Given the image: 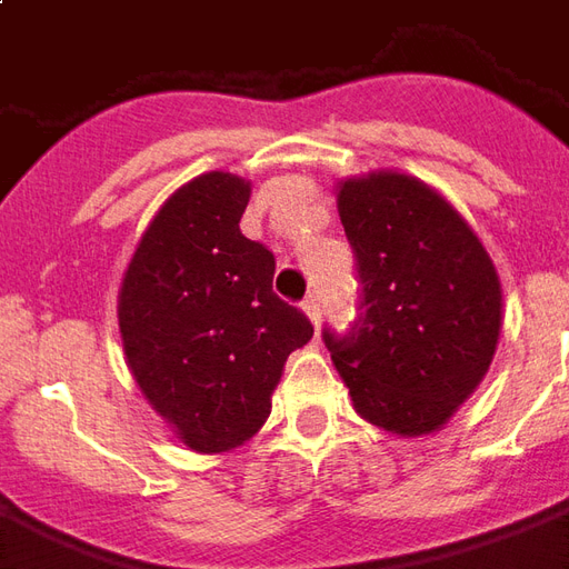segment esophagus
<instances>
[{"label":"esophagus","instance_id":"esophagus-1","mask_svg":"<svg viewBox=\"0 0 569 569\" xmlns=\"http://www.w3.org/2000/svg\"><path fill=\"white\" fill-rule=\"evenodd\" d=\"M301 310L308 313V320L313 322V329H317V326H320V301H317V298H313V296L305 298V305H301Z\"/></svg>","mask_w":569,"mask_h":569}]
</instances>
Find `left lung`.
I'll list each match as a JSON object with an SVG mask.
<instances>
[{
  "mask_svg": "<svg viewBox=\"0 0 569 569\" xmlns=\"http://www.w3.org/2000/svg\"><path fill=\"white\" fill-rule=\"evenodd\" d=\"M357 256L353 332H322L362 420L399 439L439 432L485 381L502 326L497 268L460 212L418 176L338 182Z\"/></svg>",
  "mask_w": 569,
  "mask_h": 569,
  "instance_id": "left-lung-1",
  "label": "left lung"
}]
</instances>
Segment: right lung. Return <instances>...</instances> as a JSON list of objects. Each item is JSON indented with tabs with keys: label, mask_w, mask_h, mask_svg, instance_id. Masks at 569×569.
Masks as SVG:
<instances>
[{
	"label": "right lung",
	"mask_w": 569,
	"mask_h": 569,
	"mask_svg": "<svg viewBox=\"0 0 569 569\" xmlns=\"http://www.w3.org/2000/svg\"><path fill=\"white\" fill-rule=\"evenodd\" d=\"M247 179L212 170L176 188L133 249L118 329L133 381L179 441L222 453L252 439L310 320L273 296V252L240 234Z\"/></svg>",
	"instance_id": "obj_1"
}]
</instances>
